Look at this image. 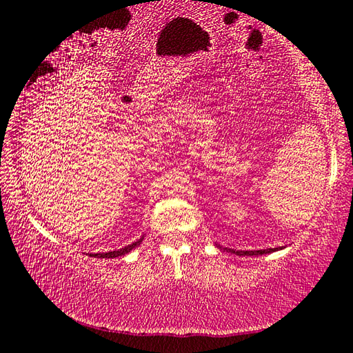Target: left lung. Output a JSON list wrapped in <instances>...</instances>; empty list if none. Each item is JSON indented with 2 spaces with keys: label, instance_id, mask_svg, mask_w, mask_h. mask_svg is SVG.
<instances>
[{
  "label": "left lung",
  "instance_id": "obj_1",
  "mask_svg": "<svg viewBox=\"0 0 353 353\" xmlns=\"http://www.w3.org/2000/svg\"><path fill=\"white\" fill-rule=\"evenodd\" d=\"M222 250H225V252H230V253H234L238 256H259V254H267V253H273V252H278V250H283V247H278V248H265V250H233V248H227L223 247Z\"/></svg>",
  "mask_w": 353,
  "mask_h": 353
}]
</instances>
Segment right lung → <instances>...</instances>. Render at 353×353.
Instances as JSON below:
<instances>
[{"label":"right lung","instance_id":"add662e5","mask_svg":"<svg viewBox=\"0 0 353 353\" xmlns=\"http://www.w3.org/2000/svg\"><path fill=\"white\" fill-rule=\"evenodd\" d=\"M143 241V236L140 239H137L136 242L130 243V245H126L125 248H120V250H114V252H106V253H94V254H89V256H94V258H119V256H125L131 252V250L136 248L137 245H140V242Z\"/></svg>","mask_w":353,"mask_h":353}]
</instances>
